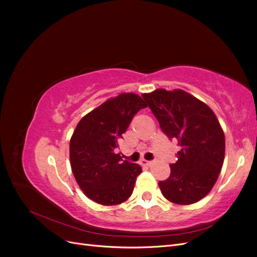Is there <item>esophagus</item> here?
<instances>
[{"label":"esophagus","mask_w":257,"mask_h":257,"mask_svg":"<svg viewBox=\"0 0 257 257\" xmlns=\"http://www.w3.org/2000/svg\"><path fill=\"white\" fill-rule=\"evenodd\" d=\"M139 163H141V165H143V166H149L152 164V161H147L145 159H142L141 161H139Z\"/></svg>","instance_id":"1"}]
</instances>
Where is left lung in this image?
I'll use <instances>...</instances> for the list:
<instances>
[{"label":"left lung","mask_w":257,"mask_h":257,"mask_svg":"<svg viewBox=\"0 0 257 257\" xmlns=\"http://www.w3.org/2000/svg\"><path fill=\"white\" fill-rule=\"evenodd\" d=\"M144 99L169 139L181 147L177 161L170 164V175L159 182L166 199L190 205L211 191L221 173L225 137L214 112L183 90L158 89Z\"/></svg>","instance_id":"1"}]
</instances>
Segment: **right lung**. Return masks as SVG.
<instances>
[{
    "label": "right lung",
    "instance_id": "right-lung-1",
    "mask_svg": "<svg viewBox=\"0 0 257 257\" xmlns=\"http://www.w3.org/2000/svg\"><path fill=\"white\" fill-rule=\"evenodd\" d=\"M146 107L141 96L122 93L77 124L69 143L71 166L81 191L95 203L119 205L133 193L142 167L123 161L114 150L134 115Z\"/></svg>",
    "mask_w": 257,
    "mask_h": 257
}]
</instances>
